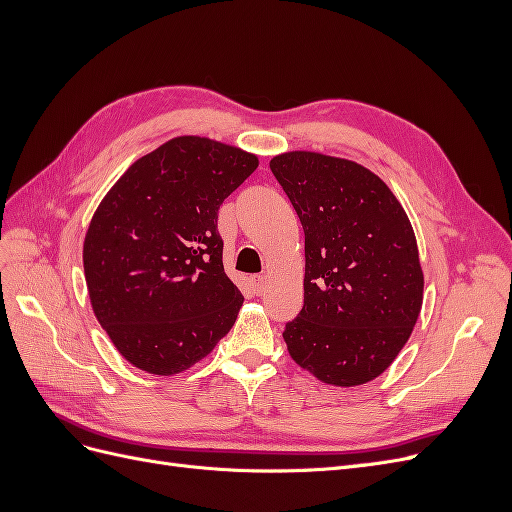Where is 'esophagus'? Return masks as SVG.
Listing matches in <instances>:
<instances>
[{"label":"esophagus","mask_w":512,"mask_h":512,"mask_svg":"<svg viewBox=\"0 0 512 512\" xmlns=\"http://www.w3.org/2000/svg\"><path fill=\"white\" fill-rule=\"evenodd\" d=\"M267 286H269V280H267L265 275L254 277V290H256V294H265V292H267Z\"/></svg>","instance_id":"1"}]
</instances>
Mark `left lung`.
Segmentation results:
<instances>
[{
    "label": "left lung",
    "instance_id": "1",
    "mask_svg": "<svg viewBox=\"0 0 512 512\" xmlns=\"http://www.w3.org/2000/svg\"><path fill=\"white\" fill-rule=\"evenodd\" d=\"M269 166L305 232L303 309L284 331L292 361L324 384H367L397 359L423 307L408 213L352 160L286 151Z\"/></svg>",
    "mask_w": 512,
    "mask_h": 512
}]
</instances>
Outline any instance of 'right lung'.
<instances>
[{
    "mask_svg": "<svg viewBox=\"0 0 512 512\" xmlns=\"http://www.w3.org/2000/svg\"><path fill=\"white\" fill-rule=\"evenodd\" d=\"M258 156L207 136L170 138L123 173L83 243L89 301L119 354L175 376L218 346L243 297L224 273L218 209Z\"/></svg>",
    "mask_w": 512,
    "mask_h": 512,
    "instance_id": "right-lung-1",
    "label": "right lung"
}]
</instances>
